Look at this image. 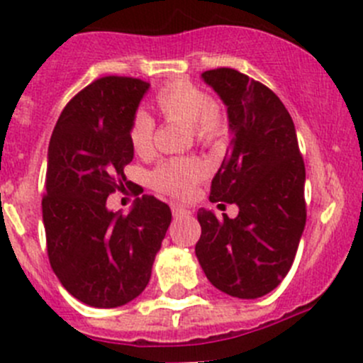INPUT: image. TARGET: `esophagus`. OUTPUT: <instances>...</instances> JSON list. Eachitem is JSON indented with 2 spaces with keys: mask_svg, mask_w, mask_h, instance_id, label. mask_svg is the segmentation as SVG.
<instances>
[{
  "mask_svg": "<svg viewBox=\"0 0 363 363\" xmlns=\"http://www.w3.org/2000/svg\"><path fill=\"white\" fill-rule=\"evenodd\" d=\"M172 213H174V216H181V214H189L191 211H189L188 207L181 206V203H174V206H172Z\"/></svg>",
  "mask_w": 363,
  "mask_h": 363,
  "instance_id": "obj_1",
  "label": "esophagus"
}]
</instances>
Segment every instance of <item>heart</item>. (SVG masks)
<instances>
[{"label": "heart", "mask_w": 363, "mask_h": 363, "mask_svg": "<svg viewBox=\"0 0 363 363\" xmlns=\"http://www.w3.org/2000/svg\"><path fill=\"white\" fill-rule=\"evenodd\" d=\"M157 111L164 121L188 122L200 145H214L223 138L227 121L207 92L189 81H172L160 88L154 97ZM156 122L145 111H136L129 124V143L138 156L147 157L154 150ZM206 177V167L193 156L170 157L157 164L150 174V182L161 193L188 196L195 184Z\"/></svg>", "instance_id": "1"}]
</instances>
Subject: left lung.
Here are the masks:
<instances>
[{
    "label": "left lung",
    "mask_w": 363,
    "mask_h": 363,
    "mask_svg": "<svg viewBox=\"0 0 363 363\" xmlns=\"http://www.w3.org/2000/svg\"><path fill=\"white\" fill-rule=\"evenodd\" d=\"M234 135L211 182V202L235 203V218L200 209L196 259L216 289L253 300L289 273L307 221L305 163L293 118L273 90L235 69L206 70Z\"/></svg>",
    "instance_id": "1"
}]
</instances>
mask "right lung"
I'll return each instance as SVG.
<instances>
[{
	"mask_svg": "<svg viewBox=\"0 0 363 363\" xmlns=\"http://www.w3.org/2000/svg\"><path fill=\"white\" fill-rule=\"evenodd\" d=\"M149 83L104 76L67 103L52 131L42 196L48 257L76 300L113 308L142 294L172 221L152 195L129 214L108 211L111 193L124 191L133 161L129 124Z\"/></svg>",
	"mask_w": 363,
	"mask_h": 363,
	"instance_id": "1",
	"label": "right lung"
}]
</instances>
